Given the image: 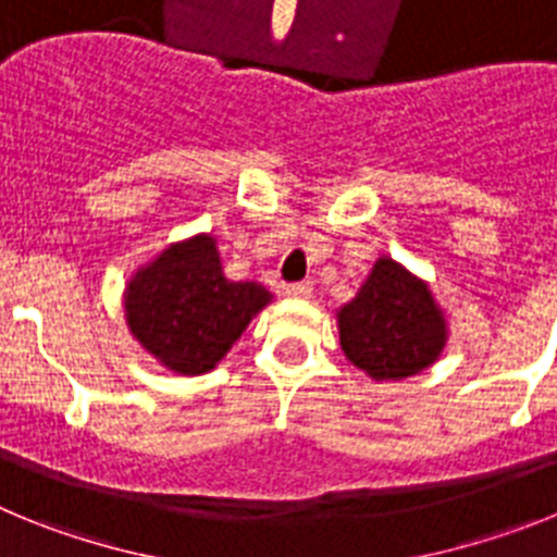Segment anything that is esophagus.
<instances>
[{
	"label": "esophagus",
	"instance_id": "obj_1",
	"mask_svg": "<svg viewBox=\"0 0 557 557\" xmlns=\"http://www.w3.org/2000/svg\"><path fill=\"white\" fill-rule=\"evenodd\" d=\"M284 293H287L289 298H309V295H312V284L309 282L287 284V289H284Z\"/></svg>",
	"mask_w": 557,
	"mask_h": 557
}]
</instances>
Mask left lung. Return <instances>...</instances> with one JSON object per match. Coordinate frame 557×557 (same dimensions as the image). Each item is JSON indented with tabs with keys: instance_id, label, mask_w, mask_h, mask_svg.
Wrapping results in <instances>:
<instances>
[{
	"instance_id": "obj_1",
	"label": "left lung",
	"mask_w": 557,
	"mask_h": 557,
	"mask_svg": "<svg viewBox=\"0 0 557 557\" xmlns=\"http://www.w3.org/2000/svg\"><path fill=\"white\" fill-rule=\"evenodd\" d=\"M339 346L373 379L421 373L446 346L444 312L424 282L379 259L351 304L337 312Z\"/></svg>"
}]
</instances>
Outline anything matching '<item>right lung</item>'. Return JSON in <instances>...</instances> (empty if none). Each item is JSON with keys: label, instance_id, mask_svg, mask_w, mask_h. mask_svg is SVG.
I'll return each mask as SVG.
<instances>
[{"label": "right lung", "instance_id": "add662e5", "mask_svg": "<svg viewBox=\"0 0 557 557\" xmlns=\"http://www.w3.org/2000/svg\"><path fill=\"white\" fill-rule=\"evenodd\" d=\"M273 295L253 282H228L214 239L170 245L125 289L127 326L175 373H206L234 346Z\"/></svg>", "mask_w": 557, "mask_h": 557}]
</instances>
